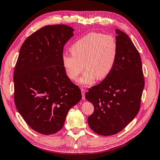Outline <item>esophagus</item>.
<instances>
[{"mask_svg":"<svg viewBox=\"0 0 160 160\" xmlns=\"http://www.w3.org/2000/svg\"><path fill=\"white\" fill-rule=\"evenodd\" d=\"M81 93H82V98L85 99V89L81 88Z\"/></svg>","mask_w":160,"mask_h":160,"instance_id":"1","label":"esophagus"}]
</instances>
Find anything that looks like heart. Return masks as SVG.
<instances>
[{
	"mask_svg": "<svg viewBox=\"0 0 160 160\" xmlns=\"http://www.w3.org/2000/svg\"><path fill=\"white\" fill-rule=\"evenodd\" d=\"M71 52L61 56L62 66L71 80L77 79L86 70L79 79V83L89 86L95 79L102 80L113 69L118 55V45L111 35L91 32L75 41L70 48Z\"/></svg>",
	"mask_w": 160,
	"mask_h": 160,
	"instance_id": "heart-1",
	"label": "heart"
}]
</instances>
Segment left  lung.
I'll use <instances>...</instances> for the list:
<instances>
[{
  "label": "left lung",
  "mask_w": 160,
  "mask_h": 160,
  "mask_svg": "<svg viewBox=\"0 0 160 160\" xmlns=\"http://www.w3.org/2000/svg\"><path fill=\"white\" fill-rule=\"evenodd\" d=\"M118 55L113 69L98 85L85 93L94 106L88 119L90 128L109 136L122 131L138 113L144 78L141 57L127 34L116 29Z\"/></svg>",
  "instance_id": "1"
}]
</instances>
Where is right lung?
<instances>
[{"instance_id": "1", "label": "right lung", "mask_w": 160, "mask_h": 160, "mask_svg": "<svg viewBox=\"0 0 160 160\" xmlns=\"http://www.w3.org/2000/svg\"><path fill=\"white\" fill-rule=\"evenodd\" d=\"M73 31L65 25L43 27L27 38L19 51L13 77L14 103L28 126L43 135L61 130L69 110L82 98L61 61Z\"/></svg>"}]
</instances>
